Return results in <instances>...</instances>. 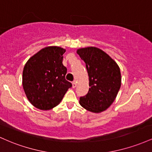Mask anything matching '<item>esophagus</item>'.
<instances>
[{
    "instance_id": "obj_1",
    "label": "esophagus",
    "mask_w": 152,
    "mask_h": 152,
    "mask_svg": "<svg viewBox=\"0 0 152 152\" xmlns=\"http://www.w3.org/2000/svg\"><path fill=\"white\" fill-rule=\"evenodd\" d=\"M76 85H77L76 82V81H73V83H72V87H73V88H76Z\"/></svg>"
}]
</instances>
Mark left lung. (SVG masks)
I'll use <instances>...</instances> for the list:
<instances>
[{"label": "left lung", "mask_w": 152, "mask_h": 152, "mask_svg": "<svg viewBox=\"0 0 152 152\" xmlns=\"http://www.w3.org/2000/svg\"><path fill=\"white\" fill-rule=\"evenodd\" d=\"M86 64L89 80V90L80 97L82 107L94 113L105 111L114 102L121 87V72L111 57L96 47L77 50Z\"/></svg>", "instance_id": "left-lung-1"}]
</instances>
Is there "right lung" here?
Masks as SVG:
<instances>
[{"mask_svg":"<svg viewBox=\"0 0 152 152\" xmlns=\"http://www.w3.org/2000/svg\"><path fill=\"white\" fill-rule=\"evenodd\" d=\"M66 50L58 46L43 48L28 59L23 71V87L32 105L41 110L56 106L72 86L66 80L63 65Z\"/></svg>","mask_w":152,"mask_h":152,"instance_id":"obj_1","label":"right lung"}]
</instances>
